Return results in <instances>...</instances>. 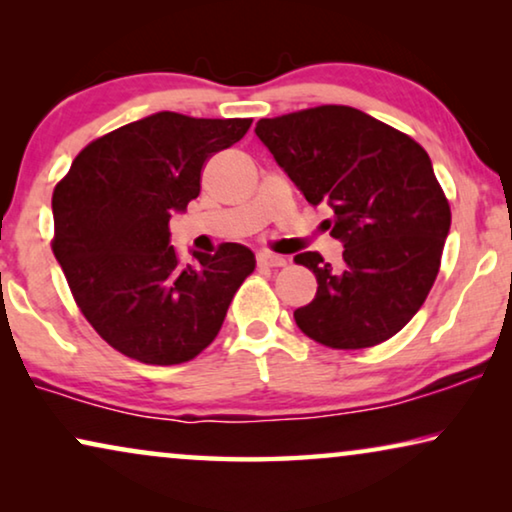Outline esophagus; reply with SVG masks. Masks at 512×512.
Wrapping results in <instances>:
<instances>
[{"label": "esophagus", "mask_w": 512, "mask_h": 512, "mask_svg": "<svg viewBox=\"0 0 512 512\" xmlns=\"http://www.w3.org/2000/svg\"><path fill=\"white\" fill-rule=\"evenodd\" d=\"M258 265H265V268H284L286 258L270 254V251H261V254H258Z\"/></svg>", "instance_id": "esophagus-1"}]
</instances>
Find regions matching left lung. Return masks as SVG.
<instances>
[{
  "instance_id": "left-lung-1",
  "label": "left lung",
  "mask_w": 512,
  "mask_h": 512,
  "mask_svg": "<svg viewBox=\"0 0 512 512\" xmlns=\"http://www.w3.org/2000/svg\"><path fill=\"white\" fill-rule=\"evenodd\" d=\"M268 146L310 205L326 202L342 263L317 251L296 256L317 277V296L293 319L333 349L380 345L415 317L436 282L450 205L429 153L403 132L359 109L324 104L261 118Z\"/></svg>"
}]
</instances>
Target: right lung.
<instances>
[{
	"label": "right lung",
	"mask_w": 512,
	"mask_h": 512,
	"mask_svg": "<svg viewBox=\"0 0 512 512\" xmlns=\"http://www.w3.org/2000/svg\"><path fill=\"white\" fill-rule=\"evenodd\" d=\"M249 125L158 111L90 142L55 186L53 254L83 317L130 359H195L254 272V251L235 242L184 265L167 228L200 195L205 160Z\"/></svg>",
	"instance_id": "right-lung-1"
}]
</instances>
